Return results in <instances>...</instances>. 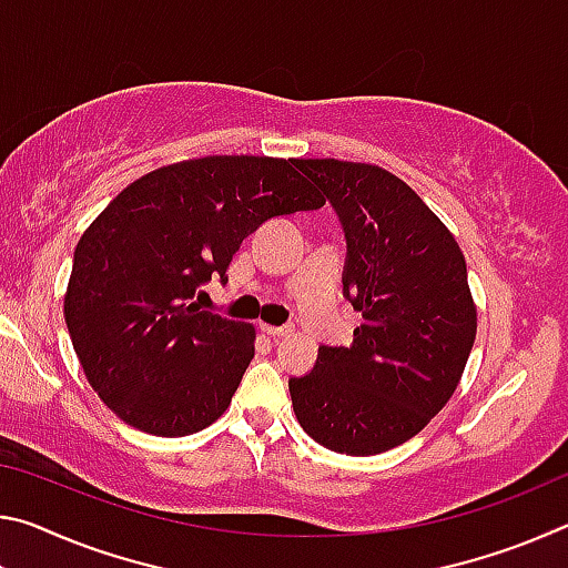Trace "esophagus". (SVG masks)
<instances>
[{"label":"esophagus","mask_w":568,"mask_h":568,"mask_svg":"<svg viewBox=\"0 0 568 568\" xmlns=\"http://www.w3.org/2000/svg\"><path fill=\"white\" fill-rule=\"evenodd\" d=\"M261 331L271 335V338H283V335H291L293 333L291 325H267V323L261 325Z\"/></svg>","instance_id":"1"}]
</instances>
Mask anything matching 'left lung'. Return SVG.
I'll return each instance as SVG.
<instances>
[{
	"instance_id": "1",
	"label": "left lung",
	"mask_w": 568,
	"mask_h": 568,
	"mask_svg": "<svg viewBox=\"0 0 568 568\" xmlns=\"http://www.w3.org/2000/svg\"><path fill=\"white\" fill-rule=\"evenodd\" d=\"M341 217L343 295L363 315L351 348L321 345L291 378L293 410L321 446L376 456L420 434L454 396L476 341L464 253L406 182L365 162L297 160Z\"/></svg>"
}]
</instances>
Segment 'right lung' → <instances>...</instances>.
Listing matches in <instances>:
<instances>
[{
	"label": "right lung",
	"mask_w": 568,
	"mask_h": 568,
	"mask_svg": "<svg viewBox=\"0 0 568 568\" xmlns=\"http://www.w3.org/2000/svg\"><path fill=\"white\" fill-rule=\"evenodd\" d=\"M297 160L210 155L124 187L74 250L64 321L90 386L152 436H190L223 416L255 355V328L195 303L265 220L325 197Z\"/></svg>",
	"instance_id": "add662e5"
}]
</instances>
